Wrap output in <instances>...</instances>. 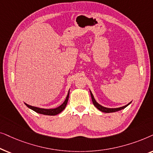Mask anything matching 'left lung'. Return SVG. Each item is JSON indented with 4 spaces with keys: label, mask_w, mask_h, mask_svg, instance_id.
<instances>
[{
    "label": "left lung",
    "mask_w": 153,
    "mask_h": 153,
    "mask_svg": "<svg viewBox=\"0 0 153 153\" xmlns=\"http://www.w3.org/2000/svg\"><path fill=\"white\" fill-rule=\"evenodd\" d=\"M90 93H91V98H92V101H93V103L94 104V106H95L96 108H97V109H99L100 111H101L102 112H104V113H112V112H116V111H120V110H122L123 108H125V107H127V106L129 105V104L131 103H129L128 104H127V105H125L124 106H123V107H119V108H106V107H104V106H102L100 105L97 103V102L95 101V98L93 97V95L92 94L91 91H90Z\"/></svg>",
    "instance_id": "1"
}]
</instances>
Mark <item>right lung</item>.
<instances>
[{"label": "right lung", "mask_w": 153, "mask_h": 153, "mask_svg": "<svg viewBox=\"0 0 153 153\" xmlns=\"http://www.w3.org/2000/svg\"><path fill=\"white\" fill-rule=\"evenodd\" d=\"M69 95H70V92H68V95H67L66 99L64 101L63 103H62L60 106H58V107L56 108L47 109V108H38V107H35V106H30L26 103H25V104H26V105L28 106L29 108L33 110L36 113H38V114H43V115H48V116H56V115L60 114V112H62V111L65 109V106L67 105V103H68V101L69 99Z\"/></svg>", "instance_id": "obj_1"}]
</instances>
